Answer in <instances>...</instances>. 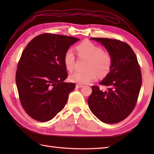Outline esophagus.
I'll list each match as a JSON object with an SVG mask.
<instances>
[{
    "mask_svg": "<svg viewBox=\"0 0 154 154\" xmlns=\"http://www.w3.org/2000/svg\"><path fill=\"white\" fill-rule=\"evenodd\" d=\"M83 87V85H81V84H77L76 85V87L77 88H81V87Z\"/></svg>",
    "mask_w": 154,
    "mask_h": 154,
    "instance_id": "1",
    "label": "esophagus"
}]
</instances>
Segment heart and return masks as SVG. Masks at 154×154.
<instances>
[{
    "instance_id": "1",
    "label": "heart",
    "mask_w": 154,
    "mask_h": 154,
    "mask_svg": "<svg viewBox=\"0 0 154 154\" xmlns=\"http://www.w3.org/2000/svg\"><path fill=\"white\" fill-rule=\"evenodd\" d=\"M76 50L80 57L89 59L86 71H75L70 75L69 79L73 83L84 85L97 79L99 75L105 76L112 65V57L109 54L103 51L102 48L89 41L78 45ZM65 68L72 71L75 66V55L73 50L69 49L64 54Z\"/></svg>"
}]
</instances>
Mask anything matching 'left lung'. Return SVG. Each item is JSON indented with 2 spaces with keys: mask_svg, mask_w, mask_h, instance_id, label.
I'll return each mask as SVG.
<instances>
[{
  "mask_svg": "<svg viewBox=\"0 0 154 154\" xmlns=\"http://www.w3.org/2000/svg\"><path fill=\"white\" fill-rule=\"evenodd\" d=\"M105 48L112 57L109 73L99 83L106 91L92 87L88 99L91 112L100 121L115 124L124 120L134 109L142 86L138 60L126 43L109 38H91Z\"/></svg>",
  "mask_w": 154,
  "mask_h": 154,
  "instance_id": "left-lung-1",
  "label": "left lung"
}]
</instances>
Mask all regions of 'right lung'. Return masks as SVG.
Returning <instances> with one entry per match:
<instances>
[{
    "label": "right lung",
    "instance_id": "right-lung-1",
    "mask_svg": "<svg viewBox=\"0 0 154 154\" xmlns=\"http://www.w3.org/2000/svg\"><path fill=\"white\" fill-rule=\"evenodd\" d=\"M74 37L44 34L35 37L18 64L16 83L22 105L32 119L46 122L63 110L73 83H65L64 54L79 41Z\"/></svg>",
    "mask_w": 154,
    "mask_h": 154
}]
</instances>
